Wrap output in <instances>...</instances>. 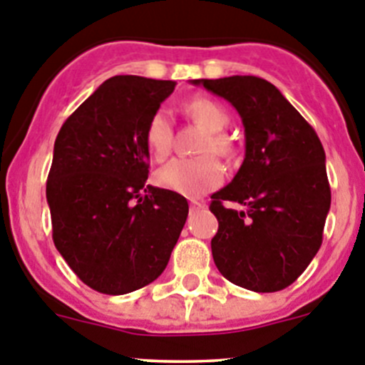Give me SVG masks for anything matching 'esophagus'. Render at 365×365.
Here are the masks:
<instances>
[{"instance_id":"obj_1","label":"esophagus","mask_w":365,"mask_h":365,"mask_svg":"<svg viewBox=\"0 0 365 365\" xmlns=\"http://www.w3.org/2000/svg\"><path fill=\"white\" fill-rule=\"evenodd\" d=\"M205 207V203L198 202V200H190V210H200Z\"/></svg>"}]
</instances>
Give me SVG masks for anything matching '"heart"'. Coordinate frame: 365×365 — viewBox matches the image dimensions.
Masks as SVG:
<instances>
[{
  "label": "heart",
  "instance_id": "obj_1",
  "mask_svg": "<svg viewBox=\"0 0 365 365\" xmlns=\"http://www.w3.org/2000/svg\"><path fill=\"white\" fill-rule=\"evenodd\" d=\"M185 111L189 117L210 131L209 138L203 142V153L227 155L230 151L229 140L221 135L229 124V115L217 102L209 98H192L185 102ZM173 122L167 110H158L149 118L145 128V145L155 160H163L171 151ZM225 178V169L216 156L205 155L200 158H175L156 173V182L163 189L183 196H202L210 189L221 185Z\"/></svg>",
  "mask_w": 365,
  "mask_h": 365
}]
</instances>
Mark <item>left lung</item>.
<instances>
[{"label":"left lung","mask_w":365,"mask_h":365,"mask_svg":"<svg viewBox=\"0 0 365 365\" xmlns=\"http://www.w3.org/2000/svg\"><path fill=\"white\" fill-rule=\"evenodd\" d=\"M236 108L245 160L210 198L217 232L212 257L225 279L252 292H279L306 270L322 243L331 205L326 155L312 125L272 83L254 75L196 79ZM225 201L240 202L241 211Z\"/></svg>","instance_id":"8db88e82"}]
</instances>
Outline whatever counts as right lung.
Masks as SVG:
<instances>
[{
	"label": "right lung",
	"mask_w": 365,
	"mask_h": 365,
	"mask_svg": "<svg viewBox=\"0 0 365 365\" xmlns=\"http://www.w3.org/2000/svg\"><path fill=\"white\" fill-rule=\"evenodd\" d=\"M173 81L115 75L66 118L46 182L53 243L93 290L135 292L165 270L189 214L182 194L145 185V128Z\"/></svg>",
	"instance_id": "right-lung-1"
}]
</instances>
